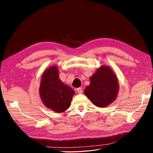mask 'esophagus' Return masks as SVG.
<instances>
[{"instance_id":"esophagus-1","label":"esophagus","mask_w":153,"mask_h":153,"mask_svg":"<svg viewBox=\"0 0 153 153\" xmlns=\"http://www.w3.org/2000/svg\"><path fill=\"white\" fill-rule=\"evenodd\" d=\"M76 91H77V92H78V94H82V92H83L82 89L81 87L77 88V89H76Z\"/></svg>"}]
</instances>
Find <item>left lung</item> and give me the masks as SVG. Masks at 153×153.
I'll return each mask as SVG.
<instances>
[{
  "instance_id": "8db88e82",
  "label": "left lung",
  "mask_w": 153,
  "mask_h": 153,
  "mask_svg": "<svg viewBox=\"0 0 153 153\" xmlns=\"http://www.w3.org/2000/svg\"><path fill=\"white\" fill-rule=\"evenodd\" d=\"M119 89L117 76L109 66L102 65L90 77V84L86 86L84 94L94 105L104 108L115 100Z\"/></svg>"
}]
</instances>
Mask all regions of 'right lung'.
<instances>
[{"instance_id":"obj_1","label":"right lung","mask_w":153,"mask_h":153,"mask_svg":"<svg viewBox=\"0 0 153 153\" xmlns=\"http://www.w3.org/2000/svg\"><path fill=\"white\" fill-rule=\"evenodd\" d=\"M39 89L43 103L57 113H62L69 107L75 94L71 87L60 80L56 66L47 68L43 73Z\"/></svg>"}]
</instances>
